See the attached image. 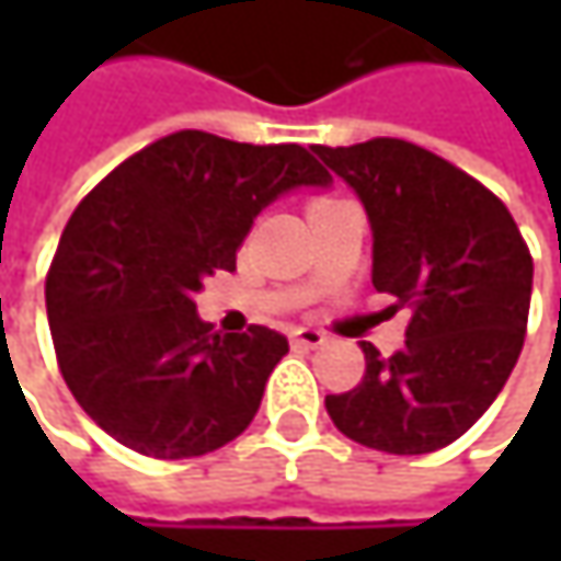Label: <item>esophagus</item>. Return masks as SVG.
<instances>
[{
	"mask_svg": "<svg viewBox=\"0 0 561 561\" xmlns=\"http://www.w3.org/2000/svg\"><path fill=\"white\" fill-rule=\"evenodd\" d=\"M324 341H328V337H324L318 328H295V331H291V344H295V347H321Z\"/></svg>",
	"mask_w": 561,
	"mask_h": 561,
	"instance_id": "obj_1",
	"label": "esophagus"
}]
</instances>
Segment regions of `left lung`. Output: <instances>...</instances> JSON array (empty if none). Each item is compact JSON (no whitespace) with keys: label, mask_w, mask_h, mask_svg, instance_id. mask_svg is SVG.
<instances>
[{"label":"left lung","mask_w":561,"mask_h":561,"mask_svg":"<svg viewBox=\"0 0 561 561\" xmlns=\"http://www.w3.org/2000/svg\"><path fill=\"white\" fill-rule=\"evenodd\" d=\"M311 152L364 201L374 288L412 314L392 357L360 344L364 380L328 396V415L387 455L438 451L488 412L523 351L529 247L494 191L415 142L380 136Z\"/></svg>","instance_id":"8db88e82"}]
</instances>
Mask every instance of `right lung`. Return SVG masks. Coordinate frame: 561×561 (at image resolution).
Returning <instances> with one entry per match:
<instances>
[{
  "instance_id": "1",
  "label": "right lung",
  "mask_w": 561,
  "mask_h": 561,
  "mask_svg": "<svg viewBox=\"0 0 561 561\" xmlns=\"http://www.w3.org/2000/svg\"><path fill=\"white\" fill-rule=\"evenodd\" d=\"M295 146H250L181 129L129 156L70 214L48 279L57 367L80 409L149 458H197L256 415L279 331L220 334L194 295L237 270L256 214L301 184H328Z\"/></svg>"
}]
</instances>
